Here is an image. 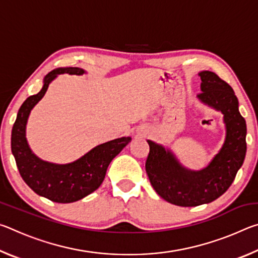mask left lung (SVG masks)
I'll list each match as a JSON object with an SVG mask.
<instances>
[{
	"label": "left lung",
	"mask_w": 258,
	"mask_h": 258,
	"mask_svg": "<svg viewBox=\"0 0 258 258\" xmlns=\"http://www.w3.org/2000/svg\"><path fill=\"white\" fill-rule=\"evenodd\" d=\"M199 76L202 93L198 99L223 113L226 133L218 154L205 168L190 171L171 150L148 140L146 171L151 185L166 202L182 207L199 206L221 197L232 184L247 150L246 120L240 115L232 87L213 72H200Z\"/></svg>",
	"instance_id": "obj_1"
}]
</instances>
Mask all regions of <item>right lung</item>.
<instances>
[{"label": "right lung", "instance_id": "add662e5", "mask_svg": "<svg viewBox=\"0 0 258 258\" xmlns=\"http://www.w3.org/2000/svg\"><path fill=\"white\" fill-rule=\"evenodd\" d=\"M59 74L83 75L85 71L78 67H67L54 69L47 74L40 92L30 95L21 104L12 127L11 150L21 177L35 194L51 202L68 204L83 199L101 185L110 161L132 139L123 137L102 143L69 164L49 163L34 155L26 139L29 113L44 97L50 83Z\"/></svg>", "mask_w": 258, "mask_h": 258}]
</instances>
